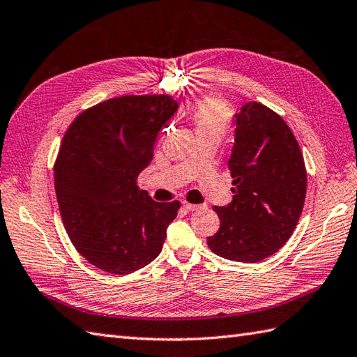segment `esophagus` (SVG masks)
<instances>
[{
    "instance_id": "obj_1",
    "label": "esophagus",
    "mask_w": 357,
    "mask_h": 357,
    "mask_svg": "<svg viewBox=\"0 0 357 357\" xmlns=\"http://www.w3.org/2000/svg\"><path fill=\"white\" fill-rule=\"evenodd\" d=\"M182 205H184V208L188 211H199L204 208V205H195V204H188V202H184Z\"/></svg>"
}]
</instances>
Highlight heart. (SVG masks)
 <instances>
[{"label":"heart","mask_w":357,"mask_h":357,"mask_svg":"<svg viewBox=\"0 0 357 357\" xmlns=\"http://www.w3.org/2000/svg\"><path fill=\"white\" fill-rule=\"evenodd\" d=\"M193 120L197 130H216L222 135L229 126V109L219 97H204L193 107Z\"/></svg>","instance_id":"obj_1"}]
</instances>
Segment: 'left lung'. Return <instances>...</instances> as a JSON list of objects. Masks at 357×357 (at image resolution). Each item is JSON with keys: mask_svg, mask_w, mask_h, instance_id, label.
<instances>
[{"mask_svg": "<svg viewBox=\"0 0 357 357\" xmlns=\"http://www.w3.org/2000/svg\"><path fill=\"white\" fill-rule=\"evenodd\" d=\"M236 124L228 161L233 202L213 208L220 228L206 243L227 260L257 263L275 254L295 231L307 173L291 128L271 107L248 102L236 114Z\"/></svg>", "mask_w": 357, "mask_h": 357, "instance_id": "1", "label": "left lung"}]
</instances>
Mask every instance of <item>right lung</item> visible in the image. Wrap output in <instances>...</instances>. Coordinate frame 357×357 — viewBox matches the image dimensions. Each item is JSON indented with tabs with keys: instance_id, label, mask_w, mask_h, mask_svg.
Returning <instances> with one entry per match:
<instances>
[{
	"instance_id": "1",
	"label": "right lung",
	"mask_w": 357,
	"mask_h": 357,
	"mask_svg": "<svg viewBox=\"0 0 357 357\" xmlns=\"http://www.w3.org/2000/svg\"><path fill=\"white\" fill-rule=\"evenodd\" d=\"M176 109L169 94L123 96L88 107L66 129L54 161L56 197L71 243L96 268L126 275L161 252L181 202H155L137 178Z\"/></svg>"
}]
</instances>
